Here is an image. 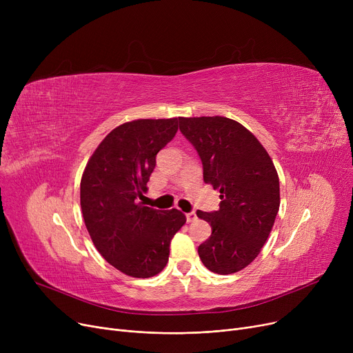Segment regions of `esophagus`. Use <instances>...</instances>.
Segmentation results:
<instances>
[{"instance_id": "1", "label": "esophagus", "mask_w": 353, "mask_h": 353, "mask_svg": "<svg viewBox=\"0 0 353 353\" xmlns=\"http://www.w3.org/2000/svg\"><path fill=\"white\" fill-rule=\"evenodd\" d=\"M196 219H197L196 212H190V213H188V214H186V220L189 221V223H190V221H194Z\"/></svg>"}]
</instances>
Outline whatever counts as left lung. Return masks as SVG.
Segmentation results:
<instances>
[{
  "instance_id": "1",
  "label": "left lung",
  "mask_w": 353,
  "mask_h": 353,
  "mask_svg": "<svg viewBox=\"0 0 353 353\" xmlns=\"http://www.w3.org/2000/svg\"><path fill=\"white\" fill-rule=\"evenodd\" d=\"M180 132L197 150L203 180L220 192L217 212L197 210L212 234L197 249L210 272L230 274L250 265L279 212V176L249 130L228 117H180Z\"/></svg>"
}]
</instances>
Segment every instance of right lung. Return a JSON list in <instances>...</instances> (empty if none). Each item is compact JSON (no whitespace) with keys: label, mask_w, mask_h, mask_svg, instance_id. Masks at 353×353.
Masks as SVG:
<instances>
[{"label":"right lung","mask_w":353,"mask_h":353,"mask_svg":"<svg viewBox=\"0 0 353 353\" xmlns=\"http://www.w3.org/2000/svg\"><path fill=\"white\" fill-rule=\"evenodd\" d=\"M177 119L127 121L104 137L80 183L85 228L96 249L117 270L152 277L169 261L173 236L186 223L180 210L137 201L147 192L156 156L177 133Z\"/></svg>","instance_id":"add662e5"}]
</instances>
